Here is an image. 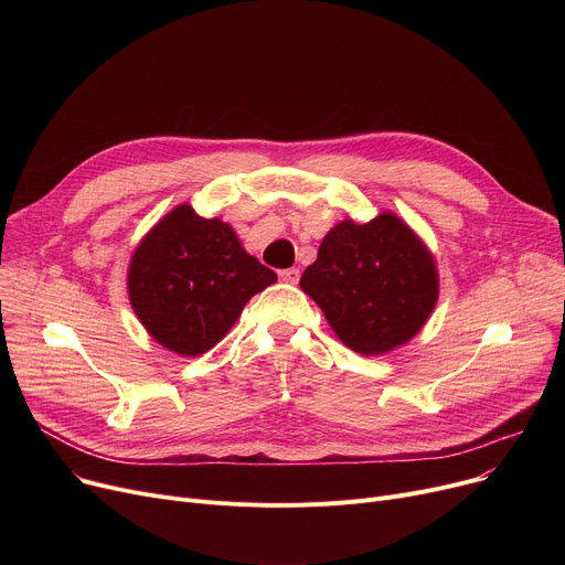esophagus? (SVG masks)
Returning <instances> with one entry per match:
<instances>
[{"mask_svg":"<svg viewBox=\"0 0 565 565\" xmlns=\"http://www.w3.org/2000/svg\"><path fill=\"white\" fill-rule=\"evenodd\" d=\"M279 277L286 281V284H298L300 281V270L298 267H288V270H281Z\"/></svg>","mask_w":565,"mask_h":565,"instance_id":"esophagus-1","label":"esophagus"}]
</instances>
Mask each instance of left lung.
<instances>
[{
	"label": "left lung",
	"mask_w": 565,
	"mask_h": 565,
	"mask_svg": "<svg viewBox=\"0 0 565 565\" xmlns=\"http://www.w3.org/2000/svg\"><path fill=\"white\" fill-rule=\"evenodd\" d=\"M300 286L354 352L382 354L409 341L437 302L428 249L396 215L337 224Z\"/></svg>",
	"instance_id": "8db88e82"
}]
</instances>
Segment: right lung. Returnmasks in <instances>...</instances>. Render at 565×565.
Instances as JSON below:
<instances>
[{
	"label": "right lung",
	"mask_w": 565,
	"mask_h": 565,
	"mask_svg": "<svg viewBox=\"0 0 565 565\" xmlns=\"http://www.w3.org/2000/svg\"><path fill=\"white\" fill-rule=\"evenodd\" d=\"M277 275L249 256L222 220L178 205L139 243L128 270L130 305L158 343L183 358L211 350Z\"/></svg>",
	"instance_id": "add662e5"
}]
</instances>
